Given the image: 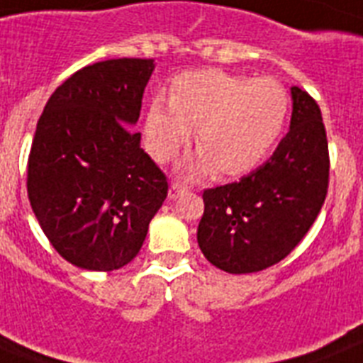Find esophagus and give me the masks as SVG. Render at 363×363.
I'll use <instances>...</instances> for the list:
<instances>
[{
    "label": "esophagus",
    "instance_id": "1",
    "mask_svg": "<svg viewBox=\"0 0 363 363\" xmlns=\"http://www.w3.org/2000/svg\"><path fill=\"white\" fill-rule=\"evenodd\" d=\"M186 186H182L179 182H173L172 186H169V191H167V197H169V199H179V197H181L182 194H186Z\"/></svg>",
    "mask_w": 363,
    "mask_h": 363
}]
</instances>
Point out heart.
Instances as JSON below:
<instances>
[{"label":"heart","mask_w":363,"mask_h":363,"mask_svg":"<svg viewBox=\"0 0 363 363\" xmlns=\"http://www.w3.org/2000/svg\"><path fill=\"white\" fill-rule=\"evenodd\" d=\"M167 105L155 97L145 114V147L158 162L172 160L188 142L199 153L188 172L219 177L249 172L279 138L288 112L284 88L273 79H251L205 68L177 75Z\"/></svg>","instance_id":"b5f03b06"}]
</instances>
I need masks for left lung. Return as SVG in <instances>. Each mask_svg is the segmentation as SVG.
Segmentation results:
<instances>
[{
    "mask_svg": "<svg viewBox=\"0 0 363 363\" xmlns=\"http://www.w3.org/2000/svg\"><path fill=\"white\" fill-rule=\"evenodd\" d=\"M290 130L269 160L203 191L197 243L219 269L257 273L286 258L318 218L328 188V144L313 97L291 86Z\"/></svg>",
    "mask_w": 363,
    "mask_h": 363,
    "instance_id": "left-lung-1",
    "label": "left lung"
}]
</instances>
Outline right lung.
<instances>
[{"label":"right lung","instance_id":"obj_1","mask_svg":"<svg viewBox=\"0 0 363 363\" xmlns=\"http://www.w3.org/2000/svg\"><path fill=\"white\" fill-rule=\"evenodd\" d=\"M153 59L96 62L66 79L36 123L27 196L64 260L114 271L142 249L167 179L133 130Z\"/></svg>","mask_w":363,"mask_h":363}]
</instances>
